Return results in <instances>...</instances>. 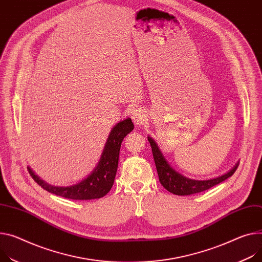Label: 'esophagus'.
<instances>
[{
  "instance_id": "34e87169",
  "label": "esophagus",
  "mask_w": 262,
  "mask_h": 262,
  "mask_svg": "<svg viewBox=\"0 0 262 262\" xmlns=\"http://www.w3.org/2000/svg\"><path fill=\"white\" fill-rule=\"evenodd\" d=\"M132 119L136 125H142L146 119V114L142 109H135L132 112Z\"/></svg>"
}]
</instances>
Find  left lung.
<instances>
[{
	"mask_svg": "<svg viewBox=\"0 0 262 262\" xmlns=\"http://www.w3.org/2000/svg\"><path fill=\"white\" fill-rule=\"evenodd\" d=\"M148 140L152 148V153L154 157L156 170L158 173L159 182L166 190H168L169 192L175 195L185 196V195H192V194L206 191L220 183H223L224 180L228 179L229 177H231L235 173L239 165L237 163L229 172L212 179H207V180L191 179V178L185 177L182 174H179L169 165L167 159L164 157L163 153L160 152L157 144L154 142V139L148 136Z\"/></svg>",
	"mask_w": 262,
	"mask_h": 262,
	"instance_id": "8db88e82",
	"label": "left lung"
}]
</instances>
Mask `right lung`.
<instances>
[{
    "label": "right lung",
    "mask_w": 262,
    "mask_h": 262,
    "mask_svg": "<svg viewBox=\"0 0 262 262\" xmlns=\"http://www.w3.org/2000/svg\"><path fill=\"white\" fill-rule=\"evenodd\" d=\"M134 129L131 118L117 123L110 132L104 151L93 172L76 185L55 187L45 183L27 167L34 182L49 193L73 200H90L104 197L112 188L118 166L119 150L124 137Z\"/></svg>",
    "instance_id": "1"
}]
</instances>
